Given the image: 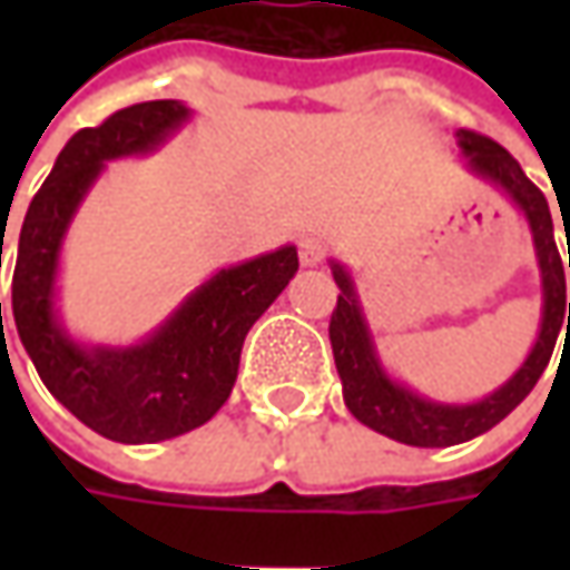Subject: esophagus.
Masks as SVG:
<instances>
[{
    "label": "esophagus",
    "mask_w": 570,
    "mask_h": 570,
    "mask_svg": "<svg viewBox=\"0 0 570 570\" xmlns=\"http://www.w3.org/2000/svg\"><path fill=\"white\" fill-rule=\"evenodd\" d=\"M297 256H301V266H320L323 256H326V240L320 234H304Z\"/></svg>",
    "instance_id": "esophagus-1"
}]
</instances>
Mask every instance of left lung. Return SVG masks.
<instances>
[{
  "mask_svg": "<svg viewBox=\"0 0 570 570\" xmlns=\"http://www.w3.org/2000/svg\"><path fill=\"white\" fill-rule=\"evenodd\" d=\"M456 145L463 148V158L475 177L489 180L511 203H514L533 234V250H537L539 278H542V320H539V336L530 348V355L517 367L508 381L489 396L475 403H441L409 390L405 383L386 374L377 345L371 336V326L364 320L362 301L355 292L352 273L330 259L333 278L340 285V301L330 317V342H333V358L342 381V396L348 412L374 428L377 434H386L409 448H453L472 441L485 431H492L501 419H508L517 405L530 396V390L542 377L546 364L552 358L556 340L563 330V317H569L570 304L564 295V266H561L559 247H556V228H552V212L539 187L523 174L514 155L501 148L492 139L460 129ZM568 266H570V240H568Z\"/></svg>",
  "mask_w": 570,
  "mask_h": 570,
  "instance_id": "obj_1",
  "label": "left lung"
}]
</instances>
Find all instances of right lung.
Masks as SVG:
<instances>
[{
    "label": "right lung",
    "instance_id": "1",
    "mask_svg": "<svg viewBox=\"0 0 570 570\" xmlns=\"http://www.w3.org/2000/svg\"><path fill=\"white\" fill-rule=\"evenodd\" d=\"M189 117L180 100H145L100 126L78 129L37 189L18 237L11 314L21 345L56 400L78 422L120 444H158L206 425L234 390L250 326L297 273V247L285 244L218 269L132 345L72 340L56 307V275L78 206L107 161L155 151Z\"/></svg>",
    "mask_w": 570,
    "mask_h": 570
}]
</instances>
